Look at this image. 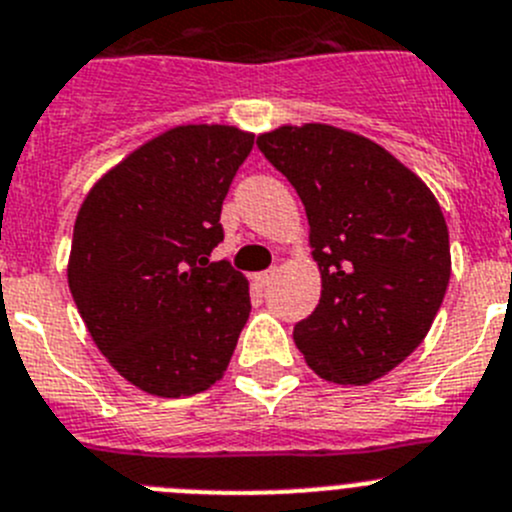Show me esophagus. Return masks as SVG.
Masks as SVG:
<instances>
[{"mask_svg":"<svg viewBox=\"0 0 512 512\" xmlns=\"http://www.w3.org/2000/svg\"><path fill=\"white\" fill-rule=\"evenodd\" d=\"M275 275H278V270H275V267H270V270H265V272H257L255 283L260 285V288H265V285L272 283V278H275Z\"/></svg>","mask_w":512,"mask_h":512,"instance_id":"34e87169","label":"esophagus"}]
</instances>
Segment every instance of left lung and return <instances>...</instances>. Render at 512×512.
I'll return each instance as SVG.
<instances>
[{"label":"left lung","mask_w":512,"mask_h":512,"mask_svg":"<svg viewBox=\"0 0 512 512\" xmlns=\"http://www.w3.org/2000/svg\"><path fill=\"white\" fill-rule=\"evenodd\" d=\"M298 191L321 267V303L295 346L333 384H369L432 328L450 283V232L419 176L379 143L308 123L257 138Z\"/></svg>","instance_id":"8db88e82"}]
</instances>
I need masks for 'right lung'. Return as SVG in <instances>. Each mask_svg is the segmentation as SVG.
Returning a JSON list of instances; mask_svg holds the SVG:
<instances>
[{
    "instance_id": "1",
    "label": "right lung",
    "mask_w": 512,
    "mask_h": 512,
    "mask_svg": "<svg viewBox=\"0 0 512 512\" xmlns=\"http://www.w3.org/2000/svg\"><path fill=\"white\" fill-rule=\"evenodd\" d=\"M252 143L232 126L166 131L108 171L75 219V305L113 369L148 394L209 389L245 328V275L209 255Z\"/></svg>"
}]
</instances>
